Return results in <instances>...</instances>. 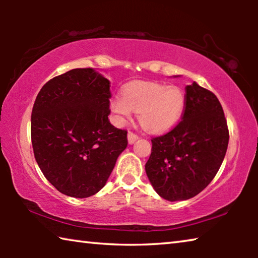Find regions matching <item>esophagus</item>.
<instances>
[{
	"instance_id": "1",
	"label": "esophagus",
	"mask_w": 258,
	"mask_h": 258,
	"mask_svg": "<svg viewBox=\"0 0 258 258\" xmlns=\"http://www.w3.org/2000/svg\"><path fill=\"white\" fill-rule=\"evenodd\" d=\"M139 139V135L137 133L132 132V131H130L128 134H127V140H128V143L130 145H132V143H134L137 140Z\"/></svg>"
}]
</instances>
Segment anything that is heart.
Instances as JSON below:
<instances>
[{
	"instance_id": "obj_1",
	"label": "heart",
	"mask_w": 258,
	"mask_h": 258,
	"mask_svg": "<svg viewBox=\"0 0 258 258\" xmlns=\"http://www.w3.org/2000/svg\"><path fill=\"white\" fill-rule=\"evenodd\" d=\"M185 107V95L177 86H166L150 82H138L125 87L123 97L110 102L119 120L128 119L132 111L139 112L142 127L151 133L172 128L181 118Z\"/></svg>"
}]
</instances>
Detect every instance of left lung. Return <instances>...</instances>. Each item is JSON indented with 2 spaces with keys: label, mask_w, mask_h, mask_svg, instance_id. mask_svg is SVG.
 <instances>
[{
  "label": "left lung",
  "mask_w": 258,
  "mask_h": 258,
  "mask_svg": "<svg viewBox=\"0 0 258 258\" xmlns=\"http://www.w3.org/2000/svg\"><path fill=\"white\" fill-rule=\"evenodd\" d=\"M151 142L146 172L157 194L169 202L197 196L215 177L228 149L229 128L216 95L196 82L185 86L182 119Z\"/></svg>",
  "instance_id": "8db88e82"
}]
</instances>
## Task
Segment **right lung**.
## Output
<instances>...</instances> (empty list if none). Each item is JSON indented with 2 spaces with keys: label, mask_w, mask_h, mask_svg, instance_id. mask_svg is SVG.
I'll list each match as a JSON object with an SVG mask.
<instances>
[{
  "label": "right lung",
  "mask_w": 258,
  "mask_h": 258,
  "mask_svg": "<svg viewBox=\"0 0 258 258\" xmlns=\"http://www.w3.org/2000/svg\"><path fill=\"white\" fill-rule=\"evenodd\" d=\"M110 97V83L92 68L61 74L38 92L30 123L34 156L61 194H97L127 147V131L108 119Z\"/></svg>",
  "instance_id": "obj_1"
}]
</instances>
